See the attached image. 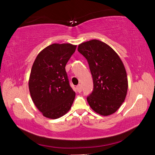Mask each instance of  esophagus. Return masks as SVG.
<instances>
[{
  "instance_id": "obj_1",
  "label": "esophagus",
  "mask_w": 155,
  "mask_h": 155,
  "mask_svg": "<svg viewBox=\"0 0 155 155\" xmlns=\"http://www.w3.org/2000/svg\"><path fill=\"white\" fill-rule=\"evenodd\" d=\"M77 88V91L78 93H81V92L82 91V87H81V84L77 85V88Z\"/></svg>"
}]
</instances>
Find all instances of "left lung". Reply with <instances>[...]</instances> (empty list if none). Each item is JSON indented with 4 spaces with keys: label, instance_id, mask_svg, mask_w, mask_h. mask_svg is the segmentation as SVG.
Listing matches in <instances>:
<instances>
[{
    "label": "left lung",
    "instance_id": "obj_1",
    "mask_svg": "<svg viewBox=\"0 0 155 155\" xmlns=\"http://www.w3.org/2000/svg\"><path fill=\"white\" fill-rule=\"evenodd\" d=\"M78 51L87 58L94 88L87 97L91 108L102 116L114 113L123 104L128 90V78L123 62L109 45L93 39L84 42Z\"/></svg>",
    "mask_w": 155,
    "mask_h": 155
}]
</instances>
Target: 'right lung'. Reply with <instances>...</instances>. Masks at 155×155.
I'll return each instance as SVG.
<instances>
[{
    "label": "right lung",
    "instance_id": "right-lung-1",
    "mask_svg": "<svg viewBox=\"0 0 155 155\" xmlns=\"http://www.w3.org/2000/svg\"><path fill=\"white\" fill-rule=\"evenodd\" d=\"M77 45L54 43L42 50L31 68L28 80L31 97L44 117L56 119L71 109L75 93L69 85L65 66Z\"/></svg>",
    "mask_w": 155,
    "mask_h": 155
}]
</instances>
